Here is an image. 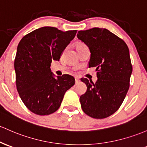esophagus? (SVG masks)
Listing matches in <instances>:
<instances>
[{"mask_svg": "<svg viewBox=\"0 0 147 147\" xmlns=\"http://www.w3.org/2000/svg\"><path fill=\"white\" fill-rule=\"evenodd\" d=\"M75 82H76V83L80 82V78H78V77H75Z\"/></svg>", "mask_w": 147, "mask_h": 147, "instance_id": "obj_1", "label": "esophagus"}]
</instances>
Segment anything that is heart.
Listing matches in <instances>:
<instances>
[{
  "label": "heart",
  "instance_id": "obj_1",
  "mask_svg": "<svg viewBox=\"0 0 147 147\" xmlns=\"http://www.w3.org/2000/svg\"><path fill=\"white\" fill-rule=\"evenodd\" d=\"M84 45H85V44H84L83 42H77L76 44V48L77 49V48L81 47L84 46Z\"/></svg>",
  "mask_w": 147,
  "mask_h": 147
}]
</instances>
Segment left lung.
Returning <instances> with one entry per match:
<instances>
[{
  "label": "left lung",
  "instance_id": "obj_1",
  "mask_svg": "<svg viewBox=\"0 0 147 147\" xmlns=\"http://www.w3.org/2000/svg\"><path fill=\"white\" fill-rule=\"evenodd\" d=\"M77 38L89 48L88 67H96L98 77L95 84L81 79L87 86L80 98L82 109L92 118H107L118 110L128 91L133 71L128 47L105 28L80 30Z\"/></svg>",
  "mask_w": 147,
  "mask_h": 147
}]
</instances>
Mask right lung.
Segmentation results:
<instances>
[{"label": "right lung", "instance_id": "obj_1", "mask_svg": "<svg viewBox=\"0 0 147 147\" xmlns=\"http://www.w3.org/2000/svg\"><path fill=\"white\" fill-rule=\"evenodd\" d=\"M76 33V30L63 32L45 26L26 35L19 42L14 64L17 88L32 112L42 116L55 112L65 92L75 84L71 75L55 78L50 66L53 60L59 61Z\"/></svg>", "mask_w": 147, "mask_h": 147}]
</instances>
